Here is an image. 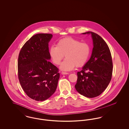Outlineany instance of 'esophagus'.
<instances>
[{
    "instance_id": "esophagus-1",
    "label": "esophagus",
    "mask_w": 129,
    "mask_h": 129,
    "mask_svg": "<svg viewBox=\"0 0 129 129\" xmlns=\"http://www.w3.org/2000/svg\"><path fill=\"white\" fill-rule=\"evenodd\" d=\"M62 74H63V75H65V74H68L69 73H66V72H62L61 73Z\"/></svg>"
}]
</instances>
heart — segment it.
<instances>
[{"label":"heart","mask_w":129,"mask_h":129,"mask_svg":"<svg viewBox=\"0 0 129 129\" xmlns=\"http://www.w3.org/2000/svg\"><path fill=\"white\" fill-rule=\"evenodd\" d=\"M90 53L88 43L80 42L73 37H67L60 40L55 46L49 49V55L55 65H59L64 55L66 59L62 62L60 68L65 71L73 70L74 67H82L87 61Z\"/></svg>","instance_id":"obj_1"}]
</instances>
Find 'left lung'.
<instances>
[{
    "label": "left lung",
    "mask_w": 129,
    "mask_h": 129,
    "mask_svg": "<svg viewBox=\"0 0 129 129\" xmlns=\"http://www.w3.org/2000/svg\"><path fill=\"white\" fill-rule=\"evenodd\" d=\"M91 33L93 48L92 55L82 70L77 73L75 87L77 92L88 98L99 96L108 86L113 72V62L110 49L104 40L98 34Z\"/></svg>",
    "instance_id": "obj_1"
}]
</instances>
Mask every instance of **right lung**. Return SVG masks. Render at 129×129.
I'll return each instance as SVG.
<instances>
[{"label": "right lung", "instance_id": "1", "mask_svg": "<svg viewBox=\"0 0 129 129\" xmlns=\"http://www.w3.org/2000/svg\"><path fill=\"white\" fill-rule=\"evenodd\" d=\"M51 34H37L21 49L18 59V77L25 94L31 99L43 101L55 92L60 74L49 61L48 43Z\"/></svg>", "mask_w": 129, "mask_h": 129}]
</instances>
